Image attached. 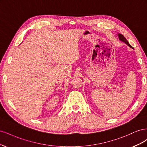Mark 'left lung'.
Wrapping results in <instances>:
<instances>
[{
	"mask_svg": "<svg viewBox=\"0 0 147 147\" xmlns=\"http://www.w3.org/2000/svg\"><path fill=\"white\" fill-rule=\"evenodd\" d=\"M118 36H119V38L120 40H121V41H123V42H124L125 43H126L127 45L129 47H131V48H132V46L130 45V44L129 43V42H127V40L126 39V38L124 37L123 35H121V34H118Z\"/></svg>",
	"mask_w": 147,
	"mask_h": 147,
	"instance_id": "left-lung-1",
	"label": "left lung"
}]
</instances>
